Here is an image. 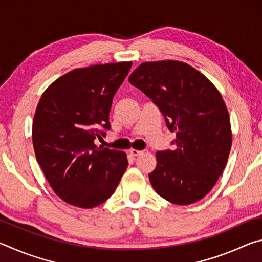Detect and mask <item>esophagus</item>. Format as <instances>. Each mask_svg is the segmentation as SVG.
Listing matches in <instances>:
<instances>
[{
  "label": "esophagus",
  "instance_id": "esophagus-1",
  "mask_svg": "<svg viewBox=\"0 0 262 262\" xmlns=\"http://www.w3.org/2000/svg\"><path fill=\"white\" fill-rule=\"evenodd\" d=\"M129 154L132 155V156H139V155H142V154H143V151H142V150H135V149H132V150H129Z\"/></svg>",
  "mask_w": 262,
  "mask_h": 262
}]
</instances>
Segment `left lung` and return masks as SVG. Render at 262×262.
Wrapping results in <instances>:
<instances>
[{"label":"left lung","instance_id":"1","mask_svg":"<svg viewBox=\"0 0 262 262\" xmlns=\"http://www.w3.org/2000/svg\"><path fill=\"white\" fill-rule=\"evenodd\" d=\"M157 106L173 150L156 154L149 174L158 195L176 205H190L210 192L227 165L232 135L227 106L209 79L180 61L144 62L128 78Z\"/></svg>","mask_w":262,"mask_h":262}]
</instances>
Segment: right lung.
Returning <instances> with one entry per match:
<instances>
[{"mask_svg": "<svg viewBox=\"0 0 262 262\" xmlns=\"http://www.w3.org/2000/svg\"><path fill=\"white\" fill-rule=\"evenodd\" d=\"M132 62L74 69L53 82L35 111V157L57 196L69 205L94 208L114 193L128 166L119 150L97 147L111 129L110 111Z\"/></svg>", "mask_w": 262, "mask_h": 262, "instance_id": "1", "label": "right lung"}]
</instances>
